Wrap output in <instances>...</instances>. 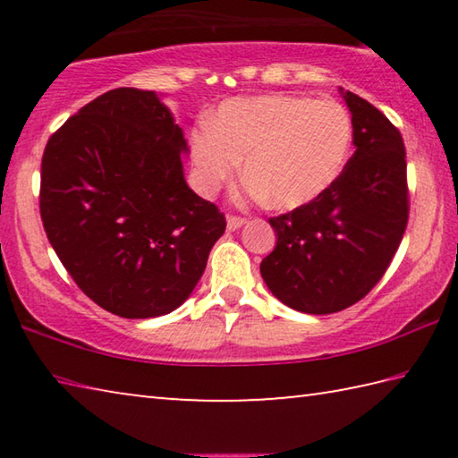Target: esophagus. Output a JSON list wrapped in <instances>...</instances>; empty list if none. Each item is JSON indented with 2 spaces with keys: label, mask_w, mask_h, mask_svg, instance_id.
Wrapping results in <instances>:
<instances>
[{
  "label": "esophagus",
  "mask_w": 458,
  "mask_h": 458,
  "mask_svg": "<svg viewBox=\"0 0 458 458\" xmlns=\"http://www.w3.org/2000/svg\"><path fill=\"white\" fill-rule=\"evenodd\" d=\"M246 224V220L244 218H238V216H228V220H226V228L230 230V232H234V230H238V228H242Z\"/></svg>",
  "instance_id": "obj_1"
}]
</instances>
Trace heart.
<instances>
[{
    "instance_id": "heart-1",
    "label": "heart",
    "mask_w": 458,
    "mask_h": 458,
    "mask_svg": "<svg viewBox=\"0 0 458 458\" xmlns=\"http://www.w3.org/2000/svg\"><path fill=\"white\" fill-rule=\"evenodd\" d=\"M350 113L335 100L265 95L230 98L214 127L193 135L198 188L214 193L232 180L244 157L246 191L273 208L305 206L319 198L344 169L352 147Z\"/></svg>"
}]
</instances>
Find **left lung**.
Segmentation results:
<instances>
[{"label": "left lung", "mask_w": 458, "mask_h": 458, "mask_svg": "<svg viewBox=\"0 0 458 458\" xmlns=\"http://www.w3.org/2000/svg\"><path fill=\"white\" fill-rule=\"evenodd\" d=\"M339 92L352 113L355 153L319 198L268 220L276 246L260 262L270 293L309 315L344 311L366 297L390 267L408 224L400 131L366 98Z\"/></svg>", "instance_id": "left-lung-1"}]
</instances>
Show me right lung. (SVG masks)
<instances>
[{"mask_svg": "<svg viewBox=\"0 0 458 458\" xmlns=\"http://www.w3.org/2000/svg\"><path fill=\"white\" fill-rule=\"evenodd\" d=\"M190 151L155 90L114 89L50 137L42 157L46 236L98 307L149 319L183 305L226 220L183 177Z\"/></svg>", "mask_w": 458, "mask_h": 458, "instance_id": "1", "label": "right lung"}]
</instances>
